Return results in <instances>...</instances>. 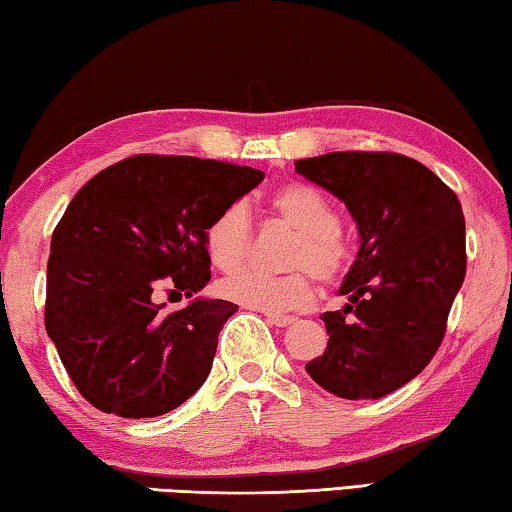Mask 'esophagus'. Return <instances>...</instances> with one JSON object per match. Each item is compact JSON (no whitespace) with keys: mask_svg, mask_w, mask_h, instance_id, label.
Instances as JSON below:
<instances>
[{"mask_svg":"<svg viewBox=\"0 0 512 512\" xmlns=\"http://www.w3.org/2000/svg\"><path fill=\"white\" fill-rule=\"evenodd\" d=\"M266 322L278 326V329H285V326H292L296 319L294 317H285V315H266Z\"/></svg>","mask_w":512,"mask_h":512,"instance_id":"1","label":"esophagus"}]
</instances>
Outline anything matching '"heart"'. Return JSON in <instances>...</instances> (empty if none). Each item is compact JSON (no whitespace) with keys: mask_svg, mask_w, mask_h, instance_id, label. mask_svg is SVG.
<instances>
[{"mask_svg":"<svg viewBox=\"0 0 512 512\" xmlns=\"http://www.w3.org/2000/svg\"><path fill=\"white\" fill-rule=\"evenodd\" d=\"M269 209L282 223L296 230L285 259V276H264L257 271H241L220 282V296L248 310L266 315H285L310 308L315 301V285L307 273L324 282L338 280L352 262V243L338 227V213L317 188L305 183H285L269 197ZM253 227L243 204H230L207 225L204 246L216 269L232 273L248 255Z\"/></svg>","mask_w":512,"mask_h":512,"instance_id":"heart-1","label":"heart"}]
</instances>
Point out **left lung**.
Masks as SVG:
<instances>
[{"label": "left lung", "mask_w": 512, "mask_h": 512, "mask_svg": "<svg viewBox=\"0 0 512 512\" xmlns=\"http://www.w3.org/2000/svg\"><path fill=\"white\" fill-rule=\"evenodd\" d=\"M294 165L345 202L361 239L338 289L349 301L322 315L329 345L305 370L338 398H384L421 375L444 340L467 273L462 204L400 154L333 151Z\"/></svg>", "instance_id": "1"}]
</instances>
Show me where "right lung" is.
<instances>
[{
	"mask_svg": "<svg viewBox=\"0 0 512 512\" xmlns=\"http://www.w3.org/2000/svg\"><path fill=\"white\" fill-rule=\"evenodd\" d=\"M262 179L253 167L149 154L78 190L52 232L45 331L89 404L154 418L207 381L218 333L239 305L197 296L165 312L156 296L207 287V225Z\"/></svg>",
	"mask_w": 512,
	"mask_h": 512,
	"instance_id": "add662e5",
	"label": "right lung"
}]
</instances>
